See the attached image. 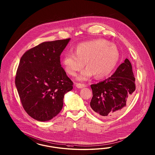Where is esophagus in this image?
Segmentation results:
<instances>
[{
	"instance_id": "34e87169",
	"label": "esophagus",
	"mask_w": 155,
	"mask_h": 155,
	"mask_svg": "<svg viewBox=\"0 0 155 155\" xmlns=\"http://www.w3.org/2000/svg\"><path fill=\"white\" fill-rule=\"evenodd\" d=\"M86 86V84H76V87L78 89H82V88H84Z\"/></svg>"
}]
</instances>
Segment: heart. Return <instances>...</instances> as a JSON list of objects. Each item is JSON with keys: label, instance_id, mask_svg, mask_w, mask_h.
<instances>
[{"label": "heart", "instance_id": "obj_1", "mask_svg": "<svg viewBox=\"0 0 155 155\" xmlns=\"http://www.w3.org/2000/svg\"><path fill=\"white\" fill-rule=\"evenodd\" d=\"M73 51V53H64L62 64L69 75L74 77L85 63L87 67L78 76L79 81L89 80L94 74L97 78L107 76L114 69L119 57L117 47L104 39L80 43Z\"/></svg>", "mask_w": 155, "mask_h": 155}]
</instances>
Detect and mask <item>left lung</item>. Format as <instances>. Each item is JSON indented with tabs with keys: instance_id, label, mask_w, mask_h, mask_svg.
Here are the masks:
<instances>
[{
	"instance_id": "obj_1",
	"label": "left lung",
	"mask_w": 155,
	"mask_h": 155,
	"mask_svg": "<svg viewBox=\"0 0 155 155\" xmlns=\"http://www.w3.org/2000/svg\"><path fill=\"white\" fill-rule=\"evenodd\" d=\"M131 64L126 58L110 77L91 84L90 106L99 117H114L125 108L135 90Z\"/></svg>"
}]
</instances>
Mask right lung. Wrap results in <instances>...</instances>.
<instances>
[{
	"instance_id": "1",
	"label": "right lung",
	"mask_w": 155,
	"mask_h": 155,
	"mask_svg": "<svg viewBox=\"0 0 155 155\" xmlns=\"http://www.w3.org/2000/svg\"><path fill=\"white\" fill-rule=\"evenodd\" d=\"M71 38L42 42L25 52L20 60L15 85L24 109L40 122L61 111L64 95L73 82L61 67L60 55Z\"/></svg>"
}]
</instances>
